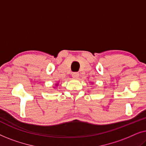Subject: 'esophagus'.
Returning <instances> with one entry per match:
<instances>
[{
	"label": "esophagus",
	"instance_id": "obj_1",
	"mask_svg": "<svg viewBox=\"0 0 146 146\" xmlns=\"http://www.w3.org/2000/svg\"><path fill=\"white\" fill-rule=\"evenodd\" d=\"M72 76L74 78H77L79 76V73L73 72L72 74Z\"/></svg>",
	"mask_w": 146,
	"mask_h": 146
}]
</instances>
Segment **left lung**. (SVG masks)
Returning <instances> with one entry per match:
<instances>
[{"instance_id":"left-lung-1","label":"left lung","mask_w":146,"mask_h":146,"mask_svg":"<svg viewBox=\"0 0 146 146\" xmlns=\"http://www.w3.org/2000/svg\"><path fill=\"white\" fill-rule=\"evenodd\" d=\"M91 83H92V82H91ZM92 83H93V82H92Z\"/></svg>"}]
</instances>
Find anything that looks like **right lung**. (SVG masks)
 <instances>
[{"instance_id":"add662e5","label":"right lung","mask_w":146,"mask_h":146,"mask_svg":"<svg viewBox=\"0 0 146 146\" xmlns=\"http://www.w3.org/2000/svg\"><path fill=\"white\" fill-rule=\"evenodd\" d=\"M58 84H59V83H56L55 85L53 86L54 88H56V87L58 86Z\"/></svg>"}]
</instances>
